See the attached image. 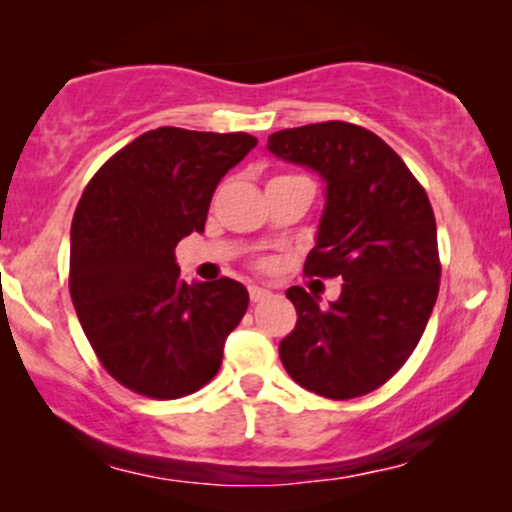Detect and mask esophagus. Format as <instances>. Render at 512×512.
<instances>
[{
    "instance_id": "esophagus-1",
    "label": "esophagus",
    "mask_w": 512,
    "mask_h": 512,
    "mask_svg": "<svg viewBox=\"0 0 512 512\" xmlns=\"http://www.w3.org/2000/svg\"><path fill=\"white\" fill-rule=\"evenodd\" d=\"M248 291H250V301H252V303L264 301V298L269 296V291H267V289H262V286H257V284H250V286H248Z\"/></svg>"
}]
</instances>
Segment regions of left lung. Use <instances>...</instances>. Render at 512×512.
I'll return each instance as SVG.
<instances>
[{
	"instance_id": "8db88e82",
	"label": "left lung",
	"mask_w": 512,
	"mask_h": 512,
	"mask_svg": "<svg viewBox=\"0 0 512 512\" xmlns=\"http://www.w3.org/2000/svg\"><path fill=\"white\" fill-rule=\"evenodd\" d=\"M267 149L325 182L305 272L342 276L337 301L286 291L296 327L279 344L305 390L351 399L390 380L426 330L438 298L436 216L424 187L378 134L349 122L281 129Z\"/></svg>"
}]
</instances>
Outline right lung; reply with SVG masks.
<instances>
[{
	"label": "right lung",
	"instance_id": "right-lung-1",
	"mask_svg": "<svg viewBox=\"0 0 512 512\" xmlns=\"http://www.w3.org/2000/svg\"><path fill=\"white\" fill-rule=\"evenodd\" d=\"M257 139L158 127L93 175L74 211L69 291L88 342L129 390L197 392L248 310L240 281L180 279L175 245L202 233L211 195Z\"/></svg>",
	"mask_w": 512,
	"mask_h": 512
}]
</instances>
